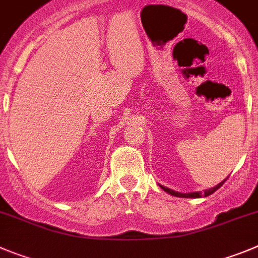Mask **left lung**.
Masks as SVG:
<instances>
[{"instance_id": "1", "label": "left lung", "mask_w": 258, "mask_h": 258, "mask_svg": "<svg viewBox=\"0 0 258 258\" xmlns=\"http://www.w3.org/2000/svg\"><path fill=\"white\" fill-rule=\"evenodd\" d=\"M226 179H228V178H226ZM226 179H224V180L221 181V183H219L216 186H214V188H209V189H206V190H203V192L180 193V192H175V190H172V189L167 188V186L160 185V184H158V185L161 186V188L164 189L165 192L169 193V195H171V196H174V197H180V198H201V197H207V196H210V195H212V193H214V192H216L217 189L220 188V186L223 185L224 183H225Z\"/></svg>"}]
</instances>
